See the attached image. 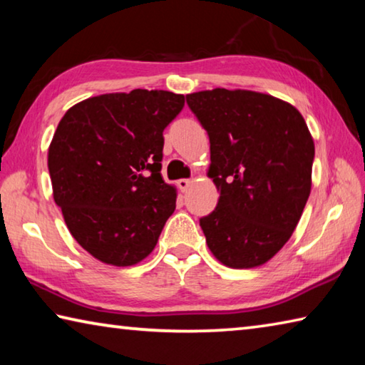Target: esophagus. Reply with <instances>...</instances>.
<instances>
[{"mask_svg": "<svg viewBox=\"0 0 365 365\" xmlns=\"http://www.w3.org/2000/svg\"><path fill=\"white\" fill-rule=\"evenodd\" d=\"M190 185H191V180H190V178H180V180L177 182V187L180 188L182 191H187V190L190 188Z\"/></svg>", "mask_w": 365, "mask_h": 365, "instance_id": "esophagus-1", "label": "esophagus"}]
</instances>
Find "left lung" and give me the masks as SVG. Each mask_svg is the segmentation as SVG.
<instances>
[{"label": "left lung", "mask_w": 365, "mask_h": 365, "mask_svg": "<svg viewBox=\"0 0 365 365\" xmlns=\"http://www.w3.org/2000/svg\"><path fill=\"white\" fill-rule=\"evenodd\" d=\"M207 132V175L220 191L200 219L222 264L251 269L285 245L311 193L314 141L299 110L270 95L215 88L187 95Z\"/></svg>", "instance_id": "obj_1"}]
</instances>
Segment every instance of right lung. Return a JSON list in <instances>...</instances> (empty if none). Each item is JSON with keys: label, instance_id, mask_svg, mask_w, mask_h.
<instances>
[{"label": "right lung", "instance_id": "1", "mask_svg": "<svg viewBox=\"0 0 365 365\" xmlns=\"http://www.w3.org/2000/svg\"><path fill=\"white\" fill-rule=\"evenodd\" d=\"M185 96L132 90L88 98L61 119L48 150L53 196L76 242L98 261L133 265L175 211L163 180V132Z\"/></svg>", "mask_w": 365, "mask_h": 365}]
</instances>
